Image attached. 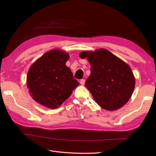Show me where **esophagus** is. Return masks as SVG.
Listing matches in <instances>:
<instances>
[{
  "label": "esophagus",
  "mask_w": 156,
  "mask_h": 156,
  "mask_svg": "<svg viewBox=\"0 0 156 156\" xmlns=\"http://www.w3.org/2000/svg\"><path fill=\"white\" fill-rule=\"evenodd\" d=\"M80 83L81 84V85L84 86V84H85V80H84V79H82V80L80 81Z\"/></svg>",
  "instance_id": "34e87169"
}]
</instances>
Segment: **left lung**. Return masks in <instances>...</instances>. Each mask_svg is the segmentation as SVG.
I'll return each mask as SVG.
<instances>
[{
	"instance_id": "1",
	"label": "left lung",
	"mask_w": 156,
	"mask_h": 156,
	"mask_svg": "<svg viewBox=\"0 0 156 156\" xmlns=\"http://www.w3.org/2000/svg\"><path fill=\"white\" fill-rule=\"evenodd\" d=\"M80 58H87L90 75L85 86L94 101L107 111H115L127 103L133 94L135 79L127 63L105 49L82 51Z\"/></svg>"
}]
</instances>
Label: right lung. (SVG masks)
Instances as JSON below:
<instances>
[{
	"mask_svg": "<svg viewBox=\"0 0 156 156\" xmlns=\"http://www.w3.org/2000/svg\"><path fill=\"white\" fill-rule=\"evenodd\" d=\"M68 53L54 49L45 53L29 68L27 86L34 100L44 107H59L79 84L66 63Z\"/></svg>",
	"mask_w": 156,
	"mask_h": 156,
	"instance_id": "add662e5",
	"label": "right lung"
}]
</instances>
